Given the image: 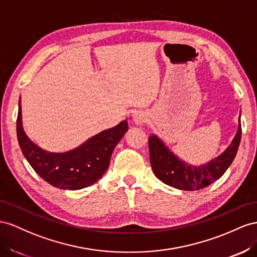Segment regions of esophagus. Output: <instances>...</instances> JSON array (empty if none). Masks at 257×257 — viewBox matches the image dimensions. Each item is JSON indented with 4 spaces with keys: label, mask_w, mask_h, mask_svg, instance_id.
Wrapping results in <instances>:
<instances>
[{
    "label": "esophagus",
    "mask_w": 257,
    "mask_h": 257,
    "mask_svg": "<svg viewBox=\"0 0 257 257\" xmlns=\"http://www.w3.org/2000/svg\"><path fill=\"white\" fill-rule=\"evenodd\" d=\"M146 119H148V116H146V114L143 111H137L134 114V120L138 124H143L146 121Z\"/></svg>",
    "instance_id": "obj_1"
}]
</instances>
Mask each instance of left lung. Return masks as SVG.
<instances>
[{
    "mask_svg": "<svg viewBox=\"0 0 257 257\" xmlns=\"http://www.w3.org/2000/svg\"><path fill=\"white\" fill-rule=\"evenodd\" d=\"M241 122L231 144L218 157L199 167L188 165L167 148L160 139L152 135L149 138L150 160L156 177L171 187L183 190H197L209 186L228 169L236 157L241 140Z\"/></svg>",
    "mask_w": 257,
    "mask_h": 257,
    "instance_id": "8db88e82",
    "label": "left lung"
}]
</instances>
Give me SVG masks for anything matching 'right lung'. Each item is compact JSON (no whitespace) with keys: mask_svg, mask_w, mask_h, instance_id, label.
Masks as SVG:
<instances>
[{"mask_svg":"<svg viewBox=\"0 0 257 257\" xmlns=\"http://www.w3.org/2000/svg\"><path fill=\"white\" fill-rule=\"evenodd\" d=\"M128 130L127 119L91 137L78 148L65 153H51L39 148L27 137L21 122V105L17 117V138L28 163L50 185L76 190L94 184L109 165L112 153Z\"/></svg>","mask_w":257,"mask_h":257,"instance_id":"1","label":"right lung"}]
</instances>
